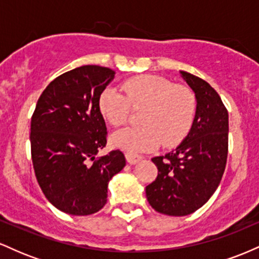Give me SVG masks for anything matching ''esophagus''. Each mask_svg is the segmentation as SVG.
<instances>
[{"label":"esophagus","mask_w":259,"mask_h":259,"mask_svg":"<svg viewBox=\"0 0 259 259\" xmlns=\"http://www.w3.org/2000/svg\"><path fill=\"white\" fill-rule=\"evenodd\" d=\"M125 158L127 160V163H130V164H136L139 160L142 159V157L135 153H125Z\"/></svg>","instance_id":"esophagus-1"}]
</instances>
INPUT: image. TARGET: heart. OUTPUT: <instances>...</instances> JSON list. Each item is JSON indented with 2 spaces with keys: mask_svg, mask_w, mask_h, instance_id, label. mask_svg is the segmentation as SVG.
Masks as SVG:
<instances>
[{
  "mask_svg": "<svg viewBox=\"0 0 259 259\" xmlns=\"http://www.w3.org/2000/svg\"><path fill=\"white\" fill-rule=\"evenodd\" d=\"M130 107L142 108L139 115L142 125L118 130L112 135V144L129 152H145L160 144L175 147L186 138L195 119L196 100L190 89L157 75L135 76L120 90L107 88L101 92L100 112L113 126L126 123Z\"/></svg>",
  "mask_w": 259,
  "mask_h": 259,
  "instance_id": "b5f03b06",
  "label": "heart"
}]
</instances>
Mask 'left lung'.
<instances>
[{"instance_id": "left-lung-1", "label": "left lung", "mask_w": 259, "mask_h": 259, "mask_svg": "<svg viewBox=\"0 0 259 259\" xmlns=\"http://www.w3.org/2000/svg\"><path fill=\"white\" fill-rule=\"evenodd\" d=\"M180 74L195 92L194 123L175 150L152 158L158 175L146 186L153 209L173 217L191 214L209 200L228 158L229 115L221 96L203 79L187 72Z\"/></svg>"}]
</instances>
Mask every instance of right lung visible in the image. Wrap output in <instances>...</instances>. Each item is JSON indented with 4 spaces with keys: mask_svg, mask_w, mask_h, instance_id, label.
<instances>
[{
    "mask_svg": "<svg viewBox=\"0 0 259 259\" xmlns=\"http://www.w3.org/2000/svg\"><path fill=\"white\" fill-rule=\"evenodd\" d=\"M114 74L100 65L62 74L45 89L31 117L37 183L47 200L68 214L99 212L107 202L109 180L125 165L119 150L96 157L107 144L99 97Z\"/></svg>",
    "mask_w": 259,
    "mask_h": 259,
    "instance_id": "add662e5",
    "label": "right lung"
}]
</instances>
